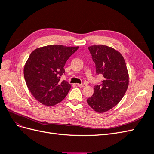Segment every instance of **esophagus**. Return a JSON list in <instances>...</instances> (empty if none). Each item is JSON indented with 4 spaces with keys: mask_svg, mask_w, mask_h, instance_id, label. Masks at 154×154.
I'll return each mask as SVG.
<instances>
[{
    "mask_svg": "<svg viewBox=\"0 0 154 154\" xmlns=\"http://www.w3.org/2000/svg\"><path fill=\"white\" fill-rule=\"evenodd\" d=\"M76 85H77V86L80 87H85V85L83 84V83H81V84H79V83H77Z\"/></svg>",
    "mask_w": 154,
    "mask_h": 154,
    "instance_id": "esophagus-1",
    "label": "esophagus"
}]
</instances>
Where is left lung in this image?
Segmentation results:
<instances>
[{"mask_svg":"<svg viewBox=\"0 0 154 154\" xmlns=\"http://www.w3.org/2000/svg\"><path fill=\"white\" fill-rule=\"evenodd\" d=\"M95 63L96 74L103 80L94 87L93 95L87 102L97 112H105L117 105L123 98L128 86V73L125 60L120 53L103 45L88 48Z\"/></svg>","mask_w":154,"mask_h":154,"instance_id":"obj_1","label":"left lung"}]
</instances>
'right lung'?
Listing matches in <instances>:
<instances>
[{
    "label": "right lung",
    "mask_w": 154,
    "mask_h": 154,
    "mask_svg": "<svg viewBox=\"0 0 154 154\" xmlns=\"http://www.w3.org/2000/svg\"><path fill=\"white\" fill-rule=\"evenodd\" d=\"M78 49L50 45L31 53L24 66V78L32 95L41 103L53 106L66 97L71 86L60 78L67 60Z\"/></svg>",
    "instance_id": "obj_1"
}]
</instances>
